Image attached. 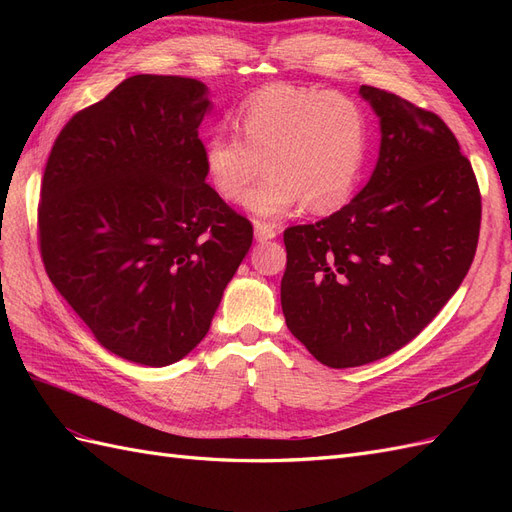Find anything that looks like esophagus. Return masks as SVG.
Instances as JSON below:
<instances>
[{"label": "esophagus", "mask_w": 512, "mask_h": 512, "mask_svg": "<svg viewBox=\"0 0 512 512\" xmlns=\"http://www.w3.org/2000/svg\"><path fill=\"white\" fill-rule=\"evenodd\" d=\"M254 237L256 241H271L277 237V226L269 222H254Z\"/></svg>", "instance_id": "34e87169"}]
</instances>
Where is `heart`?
I'll list each match as a JSON object with an SVG mask.
<instances>
[{
	"instance_id": "obj_1",
	"label": "heart",
	"mask_w": 512,
	"mask_h": 512,
	"mask_svg": "<svg viewBox=\"0 0 512 512\" xmlns=\"http://www.w3.org/2000/svg\"><path fill=\"white\" fill-rule=\"evenodd\" d=\"M237 132L218 128L203 147L211 185L226 200H241L262 218L305 205L329 213L348 203L361 181L369 151V119L354 98L333 91L271 85L237 111Z\"/></svg>"
}]
</instances>
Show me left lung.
Returning a JSON list of instances; mask_svg holds the SVG:
<instances>
[{
  "instance_id": "1",
  "label": "left lung",
  "mask_w": 512,
  "mask_h": 512,
  "mask_svg": "<svg viewBox=\"0 0 512 512\" xmlns=\"http://www.w3.org/2000/svg\"><path fill=\"white\" fill-rule=\"evenodd\" d=\"M359 94L380 119L374 173L346 207L284 232L286 324L333 369L412 342L461 286L480 230L474 170L446 123L384 89Z\"/></svg>"
}]
</instances>
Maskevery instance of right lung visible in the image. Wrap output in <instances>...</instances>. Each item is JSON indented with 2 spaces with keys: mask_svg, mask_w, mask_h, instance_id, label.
Wrapping results in <instances>:
<instances>
[{
  "mask_svg": "<svg viewBox=\"0 0 512 512\" xmlns=\"http://www.w3.org/2000/svg\"><path fill=\"white\" fill-rule=\"evenodd\" d=\"M209 108L196 79L130 76L66 123L44 168V269L98 344L138 365L200 344L252 245V224L205 183Z\"/></svg>",
  "mask_w": 512,
  "mask_h": 512,
  "instance_id": "right-lung-1",
  "label": "right lung"
}]
</instances>
